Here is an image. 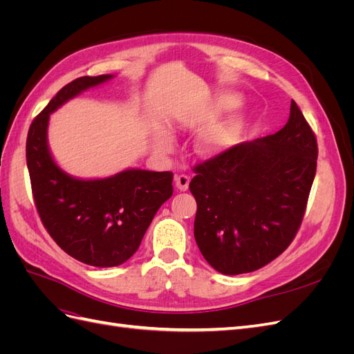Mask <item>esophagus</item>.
I'll list each match as a JSON object with an SVG mask.
<instances>
[{"instance_id": "1", "label": "esophagus", "mask_w": 354, "mask_h": 354, "mask_svg": "<svg viewBox=\"0 0 354 354\" xmlns=\"http://www.w3.org/2000/svg\"><path fill=\"white\" fill-rule=\"evenodd\" d=\"M174 181H176V187L180 190V192H186L189 189V181L190 178L185 174H177L174 177Z\"/></svg>"}]
</instances>
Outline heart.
<instances>
[{
	"label": "heart",
	"mask_w": 354,
	"mask_h": 354,
	"mask_svg": "<svg viewBox=\"0 0 354 354\" xmlns=\"http://www.w3.org/2000/svg\"><path fill=\"white\" fill-rule=\"evenodd\" d=\"M242 99L238 94H221L218 97L211 100L207 106L199 111L198 120L208 121L217 113L236 108L241 104ZM243 131V121L238 116H230L216 125H212L208 130L199 134L196 140V152L202 156L212 158L223 152H226L230 146L236 143ZM169 146V137L167 134H160L156 140V147L160 151H165Z\"/></svg>",
	"instance_id": "b5f03b06"
}]
</instances>
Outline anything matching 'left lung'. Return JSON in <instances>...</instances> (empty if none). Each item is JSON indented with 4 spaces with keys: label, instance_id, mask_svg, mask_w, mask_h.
Returning a JSON list of instances; mask_svg holds the SVG:
<instances>
[{
    "label": "left lung",
    "instance_id": "obj_1",
    "mask_svg": "<svg viewBox=\"0 0 354 354\" xmlns=\"http://www.w3.org/2000/svg\"><path fill=\"white\" fill-rule=\"evenodd\" d=\"M317 143L297 103L282 130L227 149L195 167V239L223 274L261 269L281 255L301 224Z\"/></svg>",
    "mask_w": 354,
    "mask_h": 354
}]
</instances>
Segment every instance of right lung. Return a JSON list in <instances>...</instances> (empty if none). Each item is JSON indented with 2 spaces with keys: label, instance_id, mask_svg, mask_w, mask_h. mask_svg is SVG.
<instances>
[{
  "label": "right lung",
  "instance_id": "right-lung-1",
  "mask_svg": "<svg viewBox=\"0 0 354 354\" xmlns=\"http://www.w3.org/2000/svg\"><path fill=\"white\" fill-rule=\"evenodd\" d=\"M113 75L82 77L65 85L30 124L26 164L42 224L75 260L95 267L125 263L138 250L156 211L173 195V173L128 168L104 178L63 171L48 146L50 115Z\"/></svg>",
  "mask_w": 354,
  "mask_h": 354
}]
</instances>
